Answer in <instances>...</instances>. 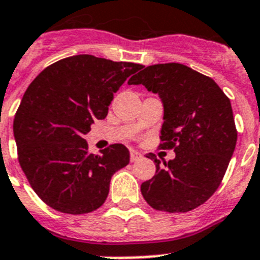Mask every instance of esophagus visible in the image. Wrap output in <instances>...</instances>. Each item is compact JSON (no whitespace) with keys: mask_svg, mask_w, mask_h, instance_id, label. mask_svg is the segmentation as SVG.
Masks as SVG:
<instances>
[{"mask_svg":"<svg viewBox=\"0 0 260 260\" xmlns=\"http://www.w3.org/2000/svg\"><path fill=\"white\" fill-rule=\"evenodd\" d=\"M142 158V154L138 152L136 150H131V162H136L139 159Z\"/></svg>","mask_w":260,"mask_h":260,"instance_id":"1","label":"esophagus"}]
</instances>
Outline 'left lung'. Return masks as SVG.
<instances>
[{
    "instance_id": "8db88e82",
    "label": "left lung",
    "mask_w": 260,
    "mask_h": 260,
    "mask_svg": "<svg viewBox=\"0 0 260 260\" xmlns=\"http://www.w3.org/2000/svg\"><path fill=\"white\" fill-rule=\"evenodd\" d=\"M128 83L159 94L165 108L159 148L175 152L165 167L150 154L156 173L142 183L143 197L169 213L196 209L217 190L236 147L230 98L213 79L181 63L142 67Z\"/></svg>"
}]
</instances>
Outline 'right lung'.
I'll list each match as a JSON object with an SVG mask.
<instances>
[{
	"mask_svg": "<svg viewBox=\"0 0 260 260\" xmlns=\"http://www.w3.org/2000/svg\"><path fill=\"white\" fill-rule=\"evenodd\" d=\"M142 64L75 55L46 67L32 81L13 121L18 162L52 209L90 213L105 202L112 175L129 163L124 144L89 152L83 135L106 117L113 94Z\"/></svg>",
	"mask_w": 260,
	"mask_h": 260,
	"instance_id": "right-lung-1",
	"label": "right lung"
}]
</instances>
